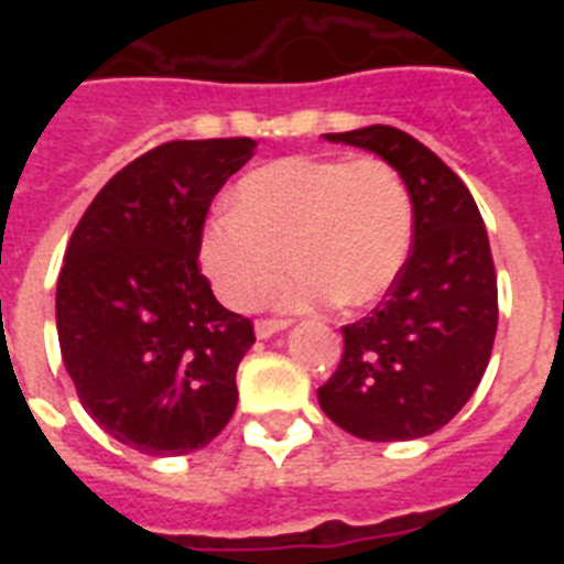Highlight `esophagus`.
<instances>
[{
  "mask_svg": "<svg viewBox=\"0 0 564 564\" xmlns=\"http://www.w3.org/2000/svg\"><path fill=\"white\" fill-rule=\"evenodd\" d=\"M288 325H291L288 318H257V325H253V330H257L259 338H268V336H273V333L285 330Z\"/></svg>",
  "mask_w": 564,
  "mask_h": 564,
  "instance_id": "obj_1",
  "label": "esophagus"
}]
</instances>
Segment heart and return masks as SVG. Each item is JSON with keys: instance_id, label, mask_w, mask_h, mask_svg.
Here are the masks:
<instances>
[{"instance_id": "1", "label": "heart", "mask_w": 564, "mask_h": 564, "mask_svg": "<svg viewBox=\"0 0 564 564\" xmlns=\"http://www.w3.org/2000/svg\"><path fill=\"white\" fill-rule=\"evenodd\" d=\"M234 206L208 220L200 262L223 302L251 311L288 276L291 311L381 302L410 259L415 208L381 158L296 154L248 172Z\"/></svg>"}]
</instances>
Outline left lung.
Segmentation results:
<instances>
[{
  "label": "left lung",
  "mask_w": 564,
  "mask_h": 564,
  "mask_svg": "<svg viewBox=\"0 0 564 564\" xmlns=\"http://www.w3.org/2000/svg\"><path fill=\"white\" fill-rule=\"evenodd\" d=\"M325 138L401 172L415 231L381 305L341 327V361L318 387V406L364 441H415L466 406L491 358L497 273L486 226L466 183L412 134L376 123Z\"/></svg>",
  "instance_id": "obj_1"
}]
</instances>
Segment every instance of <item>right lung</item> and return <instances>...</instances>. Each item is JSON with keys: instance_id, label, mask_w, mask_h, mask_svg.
Here are the masks:
<instances>
[{"instance_id": "right-lung-1", "label": "right lung", "mask_w": 564, "mask_h": 564, "mask_svg": "<svg viewBox=\"0 0 564 564\" xmlns=\"http://www.w3.org/2000/svg\"><path fill=\"white\" fill-rule=\"evenodd\" d=\"M251 138L169 141L96 194L56 288L62 358L104 432L143 455H188L237 410L251 318L226 311L200 271L214 194L251 161Z\"/></svg>"}]
</instances>
